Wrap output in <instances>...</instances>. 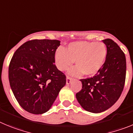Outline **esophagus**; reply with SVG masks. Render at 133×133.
I'll return each mask as SVG.
<instances>
[{
  "mask_svg": "<svg viewBox=\"0 0 133 133\" xmlns=\"http://www.w3.org/2000/svg\"><path fill=\"white\" fill-rule=\"evenodd\" d=\"M73 80L72 78H71V77H66V84H69V83H71V81Z\"/></svg>",
  "mask_w": 133,
  "mask_h": 133,
  "instance_id": "1",
  "label": "esophagus"
}]
</instances>
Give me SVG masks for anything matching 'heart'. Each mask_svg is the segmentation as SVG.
I'll list each match as a JSON object with an SVG mask.
<instances>
[{"label":"heart","mask_w":133,"mask_h":133,"mask_svg":"<svg viewBox=\"0 0 133 133\" xmlns=\"http://www.w3.org/2000/svg\"><path fill=\"white\" fill-rule=\"evenodd\" d=\"M107 47L103 42L78 41L68 44L65 49L59 48L54 56L57 68L64 71L71 67L75 60L76 66L69 74L73 76H93L103 65L107 57Z\"/></svg>","instance_id":"obj_1"}]
</instances>
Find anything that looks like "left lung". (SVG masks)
Segmentation results:
<instances>
[{
  "mask_svg": "<svg viewBox=\"0 0 133 133\" xmlns=\"http://www.w3.org/2000/svg\"><path fill=\"white\" fill-rule=\"evenodd\" d=\"M103 42L107 50L103 65L93 77L80 79L82 89L76 93V99L82 108L93 113L103 112L117 102L126 77L125 54L111 39H105Z\"/></svg>",
  "mask_w": 133,
  "mask_h": 133,
  "instance_id": "1",
  "label": "left lung"
}]
</instances>
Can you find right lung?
Segmentation results:
<instances>
[{"label": "right lung", "instance_id": "right-lung-1", "mask_svg": "<svg viewBox=\"0 0 133 133\" xmlns=\"http://www.w3.org/2000/svg\"><path fill=\"white\" fill-rule=\"evenodd\" d=\"M60 41L33 40L16 50L8 68L14 97L25 111L43 114L49 111L66 82L65 75L54 64Z\"/></svg>", "mask_w": 133, "mask_h": 133}]
</instances>
